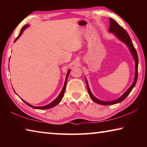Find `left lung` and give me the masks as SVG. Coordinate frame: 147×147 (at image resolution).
Returning <instances> with one entry per match:
<instances>
[{"label":"left lung","mask_w":147,"mask_h":147,"mask_svg":"<svg viewBox=\"0 0 147 147\" xmlns=\"http://www.w3.org/2000/svg\"><path fill=\"white\" fill-rule=\"evenodd\" d=\"M109 23H110V24H109L110 26H109V32H111V33L115 34V36L119 39V40L125 43L126 45V46L128 47L129 50L130 51L131 54H132L134 60H135V63H136V73H135V77H134V82L132 84H131V86L127 89V91H126L125 93H124L123 95L121 96V97H119L118 99H117V100H113V101H102V100H99L98 98H96V97H94V96L93 95V94L91 93L90 89H89L88 81H87V80L86 79L87 88H88V91L89 96H90L92 100H93L94 102L97 103L98 104H101V105H111V104H115L123 101L124 99L126 98V96L130 94L131 91L132 90L133 88H134V86H136L137 80H138V54H137L136 50L134 46L132 41H131L130 36H129V35L128 34V33L126 32L125 30H124L123 27L119 25L115 20H113L111 18H109Z\"/></svg>","instance_id":"obj_1"}]
</instances>
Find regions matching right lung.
<instances>
[{
	"label": "right lung",
	"instance_id": "right-lung-1",
	"mask_svg": "<svg viewBox=\"0 0 147 147\" xmlns=\"http://www.w3.org/2000/svg\"><path fill=\"white\" fill-rule=\"evenodd\" d=\"M28 26H29V24H26L25 26H24L23 27V28H21V32H20V33H19V36H17V38L16 39V40H15V41H16L17 40V39H18L19 38V37L21 36L22 34H23V32H24V30H25L26 28H28ZM15 41H14V42H15ZM70 71H71V70H69V71L67 72V76H66L65 81V84H64L63 88V89H62V90H61V93H59V94L58 95V97H57V98L55 99V100H53V102H52L51 103H50V104H47V105H46V106L38 107V106H32V105H31V104H30L29 103L26 102V101H24V100H23V99H22V100H23V101L24 102V103H26V104H27V105L29 106L30 107H31V108H34V109H49V108H53V107H54L55 106H56L57 104H58L59 102H60V101L61 100L62 98H63V94H64V93H65V91L66 84H67V78H68V76H69V73H70Z\"/></svg>",
	"mask_w": 147,
	"mask_h": 147
}]
</instances>
